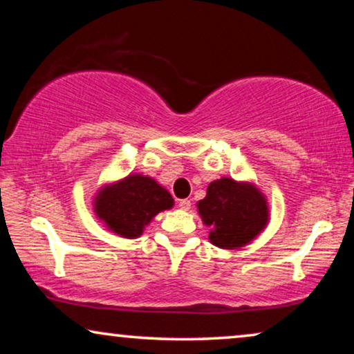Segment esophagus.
Masks as SVG:
<instances>
[{
  "mask_svg": "<svg viewBox=\"0 0 354 354\" xmlns=\"http://www.w3.org/2000/svg\"><path fill=\"white\" fill-rule=\"evenodd\" d=\"M178 207H180L182 211H190L192 201L190 200H180V201H178Z\"/></svg>",
  "mask_w": 354,
  "mask_h": 354,
  "instance_id": "esophagus-1",
  "label": "esophagus"
}]
</instances>
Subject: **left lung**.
I'll use <instances>...</instances> for the list:
<instances>
[{"label": "left lung", "mask_w": 354, "mask_h": 354, "mask_svg": "<svg viewBox=\"0 0 354 354\" xmlns=\"http://www.w3.org/2000/svg\"><path fill=\"white\" fill-rule=\"evenodd\" d=\"M196 207L203 224L211 227L209 241L222 250L243 248L270 219L264 193L254 183L229 177L211 182Z\"/></svg>", "instance_id": "1"}]
</instances>
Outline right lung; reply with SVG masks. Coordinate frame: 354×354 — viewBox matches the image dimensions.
<instances>
[{
  "label": "right lung",
  "mask_w": 354,
  "mask_h": 354,
  "mask_svg": "<svg viewBox=\"0 0 354 354\" xmlns=\"http://www.w3.org/2000/svg\"><path fill=\"white\" fill-rule=\"evenodd\" d=\"M174 198L161 183L143 174L106 182L93 196V212L108 230L122 239H138L159 212L171 209Z\"/></svg>",
  "instance_id": "obj_1"
}]
</instances>
